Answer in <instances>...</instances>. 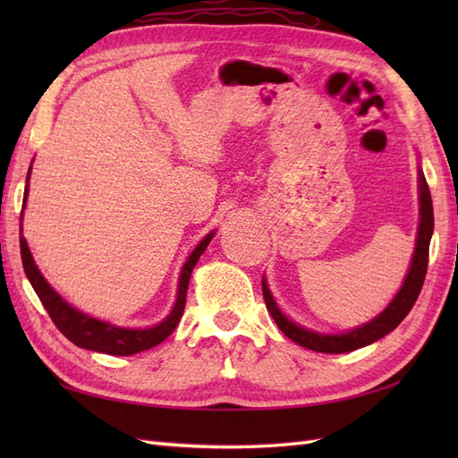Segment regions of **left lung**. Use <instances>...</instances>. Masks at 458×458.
I'll return each mask as SVG.
<instances>
[{
  "label": "left lung",
  "instance_id": "left-lung-1",
  "mask_svg": "<svg viewBox=\"0 0 458 458\" xmlns=\"http://www.w3.org/2000/svg\"><path fill=\"white\" fill-rule=\"evenodd\" d=\"M420 230H417V240H415V251L411 258V267L407 271V277L403 281L402 289L397 291L394 301L387 305L382 313L376 318L369 320V323L358 327L354 330H348L344 335H320L315 330H309L305 327L295 325L293 320H289L284 313H281L274 295L266 284V279H261V291H264L266 307L274 317L276 325L279 327L281 333L287 338L293 340L299 346H305L309 350H315V352H325V354H343V352H352L362 346H368L376 343L382 336L402 323V320L410 313L411 307L415 305L417 297L421 293L425 274H427V264H429V244L433 236V202H431V192L427 187V181L423 173L420 171Z\"/></svg>",
  "mask_w": 458,
  "mask_h": 458
}]
</instances>
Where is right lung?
<instances>
[{"instance_id":"add662e5","label":"right lung","mask_w":458,"mask_h":458,"mask_svg":"<svg viewBox=\"0 0 458 458\" xmlns=\"http://www.w3.org/2000/svg\"><path fill=\"white\" fill-rule=\"evenodd\" d=\"M29 174L27 173V187L23 199L27 200V191H29ZM23 218V214H21ZM23 224L19 220V232H23ZM214 236V232L204 236L200 240V244L192 250V254L189 259L184 261V266L181 269V277H179V289H177V301H174V307L167 318H163L159 325L149 327V328H123V327H115L110 323H104V320H98L94 317L84 315L82 310L74 309L63 301V297L56 293V291L47 284V279L41 276V271L35 266V259L29 251L27 242L23 234L19 236V246H21V261H23V269L27 279L31 281V285L35 289V293L41 299L43 307L47 309L48 317L53 318V323L56 328L71 340L72 344L86 348V350H94V352H104V354H114V356H131L143 352V350H149L153 346L161 344L165 338H167L174 328H177L179 320L182 317L184 303H187V289H189V279L194 266H197L199 258L204 254V250L210 244V240Z\"/></svg>"}]
</instances>
